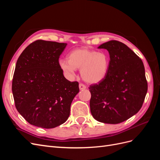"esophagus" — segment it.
I'll return each mask as SVG.
<instances>
[{
  "label": "esophagus",
  "mask_w": 160,
  "mask_h": 160,
  "mask_svg": "<svg viewBox=\"0 0 160 160\" xmlns=\"http://www.w3.org/2000/svg\"><path fill=\"white\" fill-rule=\"evenodd\" d=\"M79 88L80 90H83V89H86V86L84 84H83V83H79Z\"/></svg>",
  "instance_id": "obj_1"
}]
</instances>
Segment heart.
Here are the masks:
<instances>
[{"instance_id":"obj_1","label":"heart","mask_w":160,"mask_h":160,"mask_svg":"<svg viewBox=\"0 0 160 160\" xmlns=\"http://www.w3.org/2000/svg\"><path fill=\"white\" fill-rule=\"evenodd\" d=\"M109 63L108 57L105 53L86 48L72 51L67 59L59 61L60 68L67 77L73 78L76 69H79L83 79L89 83H97L105 78Z\"/></svg>"}]
</instances>
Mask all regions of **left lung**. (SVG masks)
Here are the masks:
<instances>
[{
  "instance_id": "1",
  "label": "left lung",
  "mask_w": 160,
  "mask_h": 160,
  "mask_svg": "<svg viewBox=\"0 0 160 160\" xmlns=\"http://www.w3.org/2000/svg\"><path fill=\"white\" fill-rule=\"evenodd\" d=\"M98 49L109 53L108 73L98 84L89 86L90 109L99 122L118 124L136 114L148 91L142 59L124 43L109 41Z\"/></svg>"
}]
</instances>
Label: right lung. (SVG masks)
Segmentation results:
<instances>
[{
	"label": "right lung",
	"instance_id": "obj_1",
	"mask_svg": "<svg viewBox=\"0 0 160 160\" xmlns=\"http://www.w3.org/2000/svg\"><path fill=\"white\" fill-rule=\"evenodd\" d=\"M67 43L37 40L19 56L12 91L15 107L27 122L50 129L64 123L70 115L79 83L65 79L59 59Z\"/></svg>",
	"mask_w": 160,
	"mask_h": 160
}]
</instances>
